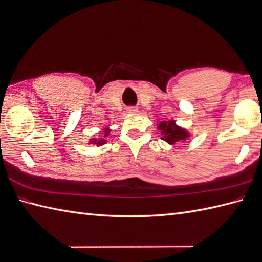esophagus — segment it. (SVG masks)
Segmentation results:
<instances>
[{
  "label": "esophagus",
  "mask_w": 262,
  "mask_h": 262,
  "mask_svg": "<svg viewBox=\"0 0 262 262\" xmlns=\"http://www.w3.org/2000/svg\"><path fill=\"white\" fill-rule=\"evenodd\" d=\"M127 112L130 113V114H136L138 112V109L136 107H129L128 109H127Z\"/></svg>",
  "instance_id": "obj_1"
}]
</instances>
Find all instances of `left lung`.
Returning a JSON list of instances; mask_svg holds the SVG:
<instances>
[{
	"label": "left lung",
	"mask_w": 262,
	"mask_h": 262,
	"mask_svg": "<svg viewBox=\"0 0 262 262\" xmlns=\"http://www.w3.org/2000/svg\"><path fill=\"white\" fill-rule=\"evenodd\" d=\"M157 129L161 132V138L169 145H174L179 142H184L186 138L190 137V133L176 125L174 120L161 121L160 125L157 126Z\"/></svg>",
	"instance_id": "left-lung-1"
}]
</instances>
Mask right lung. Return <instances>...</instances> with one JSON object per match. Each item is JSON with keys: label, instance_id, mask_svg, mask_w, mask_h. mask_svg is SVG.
I'll return each mask as SVG.
<instances>
[{"label": "right lung", "instance_id": "1", "mask_svg": "<svg viewBox=\"0 0 262 262\" xmlns=\"http://www.w3.org/2000/svg\"><path fill=\"white\" fill-rule=\"evenodd\" d=\"M109 133H111V129L108 128V127H106L105 129H103V136L107 137L109 135ZM107 141L105 138H91L89 141V144H96L97 146H101L105 144Z\"/></svg>", "mask_w": 262, "mask_h": 262}]
</instances>
